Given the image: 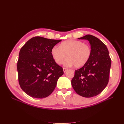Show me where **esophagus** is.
<instances>
[{
    "instance_id": "esophagus-1",
    "label": "esophagus",
    "mask_w": 124,
    "mask_h": 124,
    "mask_svg": "<svg viewBox=\"0 0 124 124\" xmlns=\"http://www.w3.org/2000/svg\"><path fill=\"white\" fill-rule=\"evenodd\" d=\"M68 70V68H63V72H64L65 73L66 72V71Z\"/></svg>"
}]
</instances>
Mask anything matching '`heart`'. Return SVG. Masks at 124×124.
Returning <instances> with one entry per match:
<instances>
[{
  "label": "heart",
  "mask_w": 124,
  "mask_h": 124,
  "mask_svg": "<svg viewBox=\"0 0 124 124\" xmlns=\"http://www.w3.org/2000/svg\"><path fill=\"white\" fill-rule=\"evenodd\" d=\"M51 53L57 64H62L67 56L68 59L65 65L67 66L74 65L75 68H78L84 66L88 62L92 51L91 46L83 41L69 40L62 42L59 47L54 46Z\"/></svg>",
  "instance_id": "heart-1"
}]
</instances>
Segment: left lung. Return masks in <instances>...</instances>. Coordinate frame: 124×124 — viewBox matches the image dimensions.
I'll list each match as a JSON object with an SVG mask.
<instances>
[{
	"label": "left lung",
	"mask_w": 124,
	"mask_h": 124,
	"mask_svg": "<svg viewBox=\"0 0 124 124\" xmlns=\"http://www.w3.org/2000/svg\"><path fill=\"white\" fill-rule=\"evenodd\" d=\"M78 39L88 40L92 53L88 62L75 70L71 84L78 94L90 98L99 94L108 84L111 59L106 46L97 37L87 35Z\"/></svg>",
	"instance_id": "obj_1"
}]
</instances>
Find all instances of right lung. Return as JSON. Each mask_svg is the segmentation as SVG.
<instances>
[{
	"mask_svg": "<svg viewBox=\"0 0 124 124\" xmlns=\"http://www.w3.org/2000/svg\"><path fill=\"white\" fill-rule=\"evenodd\" d=\"M61 41L35 37L21 48L17 64L18 82L29 96L43 98L54 91L63 71L54 61L51 51Z\"/></svg>",
	"mask_w": 124,
	"mask_h": 124,
	"instance_id": "right-lung-1",
	"label": "right lung"
}]
</instances>
